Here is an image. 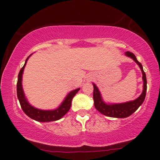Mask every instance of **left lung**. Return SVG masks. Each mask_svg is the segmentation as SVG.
<instances>
[{
    "mask_svg": "<svg viewBox=\"0 0 160 160\" xmlns=\"http://www.w3.org/2000/svg\"><path fill=\"white\" fill-rule=\"evenodd\" d=\"M125 55L133 59V61L137 63V65L141 69L142 73V80H143V90H142V94L139 97L134 101L121 103H107L102 98L101 94L98 86L95 83H92L94 86L93 99L95 109L98 111H99L101 114L104 115L106 116L112 117V118H127V117L131 115L133 112H135L145 101L146 90H147V79H146L145 73L143 70V67H142L141 63L137 60L136 56L131 52H125Z\"/></svg>",
    "mask_w": 160,
    "mask_h": 160,
    "instance_id": "obj_1",
    "label": "left lung"
}]
</instances>
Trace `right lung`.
<instances>
[{
  "label": "right lung",
  "mask_w": 160,
  "mask_h": 160,
  "mask_svg": "<svg viewBox=\"0 0 160 160\" xmlns=\"http://www.w3.org/2000/svg\"><path fill=\"white\" fill-rule=\"evenodd\" d=\"M32 54H30L27 58L24 66L22 67L20 72L18 73V82H17V96L20 103L21 107H22V110L24 112L30 117V118L33 120L37 121L39 122H54L59 119L62 118L64 115L68 112L72 106V101L74 95L78 93L80 88H77V89L73 90L70 92L65 98L64 101L62 102L60 105L57 107V109H51V110H43V109H37L29 103L26 96L24 95V90L22 87V75L24 72V69L25 65L27 64L29 57Z\"/></svg>",
  "instance_id": "right-lung-1"
}]
</instances>
